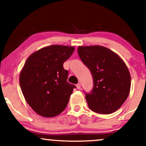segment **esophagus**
<instances>
[{
	"label": "esophagus",
	"instance_id": "1",
	"mask_svg": "<svg viewBox=\"0 0 146 146\" xmlns=\"http://www.w3.org/2000/svg\"><path fill=\"white\" fill-rule=\"evenodd\" d=\"M76 87H77L78 89H80V87H81V85H80V83H78V84H77V85H76Z\"/></svg>",
	"mask_w": 146,
	"mask_h": 146
}]
</instances>
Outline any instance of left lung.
<instances>
[{"label": "left lung", "mask_w": 146, "mask_h": 146, "mask_svg": "<svg viewBox=\"0 0 146 146\" xmlns=\"http://www.w3.org/2000/svg\"><path fill=\"white\" fill-rule=\"evenodd\" d=\"M78 53L93 78V89L85 95L89 108L102 114L116 111L130 92L131 75L124 61L102 46H80Z\"/></svg>", "instance_id": "obj_1"}]
</instances>
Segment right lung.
<instances>
[{
    "label": "right lung",
    "mask_w": 146,
    "mask_h": 146,
    "mask_svg": "<svg viewBox=\"0 0 146 146\" xmlns=\"http://www.w3.org/2000/svg\"><path fill=\"white\" fill-rule=\"evenodd\" d=\"M75 47L51 45L31 54L20 74V85L31 108L44 117H54L66 109L76 85L67 82L64 63Z\"/></svg>",
    "instance_id": "1"
}]
</instances>
